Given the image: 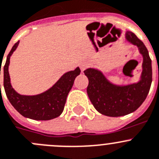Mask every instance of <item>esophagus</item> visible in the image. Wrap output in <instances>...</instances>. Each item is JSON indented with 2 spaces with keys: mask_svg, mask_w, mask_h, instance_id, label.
Instances as JSON below:
<instances>
[{
  "mask_svg": "<svg viewBox=\"0 0 159 159\" xmlns=\"http://www.w3.org/2000/svg\"><path fill=\"white\" fill-rule=\"evenodd\" d=\"M88 65H89V64L87 63V61H82L80 64V69L81 71H82V72L86 69V68L88 66Z\"/></svg>",
  "mask_w": 159,
  "mask_h": 159,
  "instance_id": "1",
  "label": "esophagus"
}]
</instances>
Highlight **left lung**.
<instances>
[{
    "label": "left lung",
    "mask_w": 159,
    "mask_h": 159,
    "mask_svg": "<svg viewBox=\"0 0 159 159\" xmlns=\"http://www.w3.org/2000/svg\"><path fill=\"white\" fill-rule=\"evenodd\" d=\"M125 38L138 48L143 57L142 72L137 82L119 85L109 80L98 68H88L84 71L89 80L88 97L96 110L105 116H121L136 111L146 99L152 83V66L148 49L132 32H125Z\"/></svg>",
    "instance_id": "8db88e82"
}]
</instances>
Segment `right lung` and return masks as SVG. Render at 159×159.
I'll return each instance as SVG.
<instances>
[{"label":"right lung","mask_w":159,"mask_h":159,"mask_svg":"<svg viewBox=\"0 0 159 159\" xmlns=\"http://www.w3.org/2000/svg\"><path fill=\"white\" fill-rule=\"evenodd\" d=\"M19 43L20 41L11 48L3 70L4 88L7 98L13 107L24 117L36 120H48L56 118L63 112L67 96L72 89L75 77L80 74V69L77 67L73 71L64 73L50 88L43 93L34 95L19 94L11 86L8 72L10 57L17 49Z\"/></svg>","instance_id":"right-lung-1"}]
</instances>
